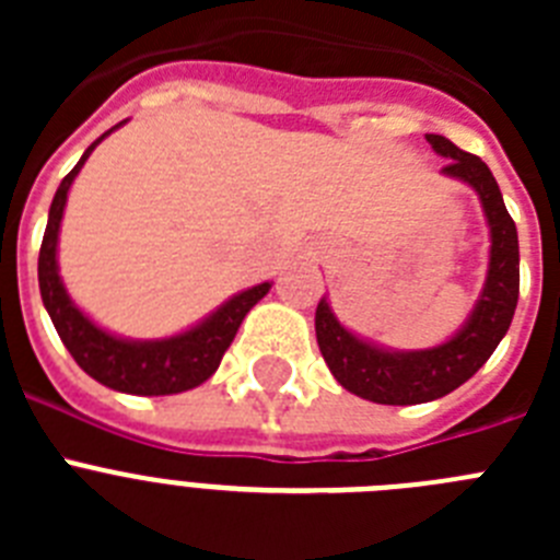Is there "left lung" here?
Returning <instances> with one entry per match:
<instances>
[{
    "mask_svg": "<svg viewBox=\"0 0 560 560\" xmlns=\"http://www.w3.org/2000/svg\"><path fill=\"white\" fill-rule=\"evenodd\" d=\"M427 140L440 156L448 160L443 173L463 179L477 190L485 215H488V226H491L488 280L468 323L446 345L393 353L341 328L325 300L316 305V341L334 378L348 393L373 400V404H389V407L427 404L465 384L491 359L502 336L511 328L518 303L516 224L504 207L491 167L440 133H427Z\"/></svg>",
    "mask_w": 560,
    "mask_h": 560,
    "instance_id": "left-lung-1",
    "label": "left lung"
}]
</instances>
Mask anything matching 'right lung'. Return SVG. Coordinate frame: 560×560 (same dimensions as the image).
Wrapping results in <instances>:
<instances>
[{
    "label": "right lung",
    "mask_w": 560,
    "mask_h": 560,
    "mask_svg": "<svg viewBox=\"0 0 560 560\" xmlns=\"http://www.w3.org/2000/svg\"><path fill=\"white\" fill-rule=\"evenodd\" d=\"M120 126L122 122H117L114 128ZM101 140L92 142L81 156V162L63 176L61 187L56 190V199H52V207H49V221L47 230H44L42 252H38V289H42L44 308H47L49 319L56 325L58 336H61L69 353H72V359L78 361V368L95 381H101L103 387H112L117 393L128 395L185 393V389L205 384L219 370L226 348H230L237 328L244 323V316L249 314V308L257 300H264L269 294L271 283H260L249 291H241L237 296H232L230 303L221 305L215 314L207 316L205 323L179 336H171V339L128 341L97 328L69 300L61 277H58L56 246L69 185H72L83 162L89 160V153L95 151Z\"/></svg>",
    "instance_id": "right-lung-1"
}]
</instances>
